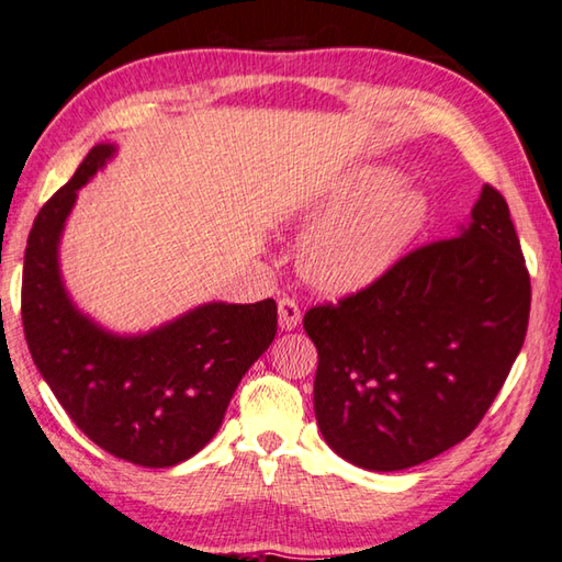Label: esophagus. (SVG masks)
I'll return each instance as SVG.
<instances>
[{"instance_id": "esophagus-1", "label": "esophagus", "mask_w": 562, "mask_h": 562, "mask_svg": "<svg viewBox=\"0 0 562 562\" xmlns=\"http://www.w3.org/2000/svg\"><path fill=\"white\" fill-rule=\"evenodd\" d=\"M278 319H280V327L282 329H294L300 325L302 319V312H300V304L290 300V297H282L278 302Z\"/></svg>"}]
</instances>
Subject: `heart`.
<instances>
[{"label": "heart", "mask_w": 562, "mask_h": 562, "mask_svg": "<svg viewBox=\"0 0 562 562\" xmlns=\"http://www.w3.org/2000/svg\"><path fill=\"white\" fill-rule=\"evenodd\" d=\"M429 195L392 166H359L310 207L300 268L315 288L351 294L372 288L424 233Z\"/></svg>", "instance_id": "heart-1"}]
</instances>
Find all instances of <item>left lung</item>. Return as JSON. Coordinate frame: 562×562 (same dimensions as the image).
Segmentation results:
<instances>
[{
	"label": "left lung",
	"instance_id": "8db88e82",
	"mask_svg": "<svg viewBox=\"0 0 562 562\" xmlns=\"http://www.w3.org/2000/svg\"><path fill=\"white\" fill-rule=\"evenodd\" d=\"M528 312L530 278L508 203L483 186L459 235L304 315L329 449L367 471L412 469L449 451L501 392Z\"/></svg>",
	"mask_w": 562,
	"mask_h": 562
}]
</instances>
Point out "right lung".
<instances>
[{
  "instance_id": "obj_1",
  "label": "right lung",
  "mask_w": 562,
  "mask_h": 562,
  "mask_svg": "<svg viewBox=\"0 0 562 562\" xmlns=\"http://www.w3.org/2000/svg\"><path fill=\"white\" fill-rule=\"evenodd\" d=\"M116 156L99 144L49 198L26 240L22 322L44 382L71 422L116 459L168 469L221 429L237 384L278 331V304L207 302L144 335H116L76 307L59 268L66 217Z\"/></svg>"
}]
</instances>
